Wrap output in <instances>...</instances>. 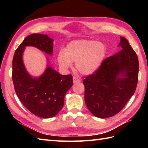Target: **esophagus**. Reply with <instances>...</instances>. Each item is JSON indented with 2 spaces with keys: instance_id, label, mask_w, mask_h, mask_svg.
Returning a JSON list of instances; mask_svg holds the SVG:
<instances>
[{
  "instance_id": "obj_1",
  "label": "esophagus",
  "mask_w": 148,
  "mask_h": 148,
  "mask_svg": "<svg viewBox=\"0 0 148 148\" xmlns=\"http://www.w3.org/2000/svg\"><path fill=\"white\" fill-rule=\"evenodd\" d=\"M73 82H74V83H76L78 82H80V80L76 77H73Z\"/></svg>"
}]
</instances>
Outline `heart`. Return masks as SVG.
<instances>
[{"label": "heart", "mask_w": 148, "mask_h": 148, "mask_svg": "<svg viewBox=\"0 0 148 148\" xmlns=\"http://www.w3.org/2000/svg\"><path fill=\"white\" fill-rule=\"evenodd\" d=\"M106 47L102 42L92 40H78L70 42L64 51L57 56L58 65L62 69L71 68L75 62V67L86 76L99 70L106 55Z\"/></svg>", "instance_id": "1"}]
</instances>
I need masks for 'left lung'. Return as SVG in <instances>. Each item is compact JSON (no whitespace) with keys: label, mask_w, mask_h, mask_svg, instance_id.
I'll return each instance as SVG.
<instances>
[{"label":"left lung","mask_w":148,"mask_h":148,"mask_svg":"<svg viewBox=\"0 0 148 148\" xmlns=\"http://www.w3.org/2000/svg\"><path fill=\"white\" fill-rule=\"evenodd\" d=\"M116 54L107 58L95 73L83 80L84 101L97 118L114 116L130 100L138 82L139 61L128 40L120 37Z\"/></svg>","instance_id":"obj_1"}]
</instances>
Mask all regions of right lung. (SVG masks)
<instances>
[{
  "instance_id": "obj_1",
  "label": "right lung",
  "mask_w": 148,
  "mask_h": 148,
  "mask_svg": "<svg viewBox=\"0 0 148 148\" xmlns=\"http://www.w3.org/2000/svg\"><path fill=\"white\" fill-rule=\"evenodd\" d=\"M26 46H33L52 55L53 40L47 35L27 36L15 51L12 78L16 93L23 105L34 114L43 118L56 116L64 104V97L73 84L71 74L62 75L47 65L39 77H33L25 67L23 54Z\"/></svg>"
}]
</instances>
